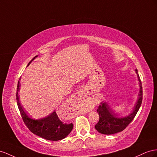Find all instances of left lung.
I'll return each mask as SVG.
<instances>
[{
  "label": "left lung",
  "instance_id": "8db88e82",
  "mask_svg": "<svg viewBox=\"0 0 157 157\" xmlns=\"http://www.w3.org/2000/svg\"><path fill=\"white\" fill-rule=\"evenodd\" d=\"M137 74L138 80L139 82L140 90L139 98L135 105V107L132 113L124 117H118L115 114L109 105L105 102L102 101L98 107L97 111L99 115V120L95 124V128L99 132L104 135H112L123 131L135 117L142 103L143 100V88L137 70H135Z\"/></svg>",
  "mask_w": 157,
  "mask_h": 157
}]
</instances>
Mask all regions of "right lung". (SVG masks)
I'll list each match as a JSON object with an SVG mask.
<instances>
[{"label":"right lung","mask_w":157,"mask_h":157,"mask_svg":"<svg viewBox=\"0 0 157 157\" xmlns=\"http://www.w3.org/2000/svg\"><path fill=\"white\" fill-rule=\"evenodd\" d=\"M37 56L34 57L28 64V66H29L30 63ZM20 86H21V83L18 81L17 90V105L23 121L29 128V129L34 134L46 140H59L66 137L73 129V124L63 123L59 119L55 111L48 117L40 119H31L26 115L19 101L18 91H20Z\"/></svg>","instance_id":"1"}]
</instances>
